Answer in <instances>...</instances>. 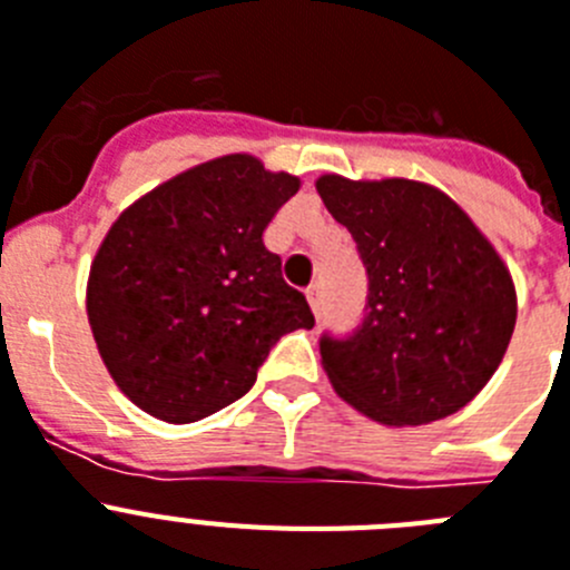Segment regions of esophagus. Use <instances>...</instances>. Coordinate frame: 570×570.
I'll return each mask as SVG.
<instances>
[{"label": "esophagus", "mask_w": 570, "mask_h": 570, "mask_svg": "<svg viewBox=\"0 0 570 570\" xmlns=\"http://www.w3.org/2000/svg\"><path fill=\"white\" fill-rule=\"evenodd\" d=\"M306 301H309V306H313V313L324 315V286L321 284H313L309 289H306Z\"/></svg>", "instance_id": "34e87169"}]
</instances>
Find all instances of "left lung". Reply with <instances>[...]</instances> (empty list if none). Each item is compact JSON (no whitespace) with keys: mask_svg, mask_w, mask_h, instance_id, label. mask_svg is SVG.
I'll use <instances>...</instances> for the list:
<instances>
[{"mask_svg":"<svg viewBox=\"0 0 570 570\" xmlns=\"http://www.w3.org/2000/svg\"><path fill=\"white\" fill-rule=\"evenodd\" d=\"M315 189L353 235L370 281L358 330L321 338L335 393L395 428L462 410L497 373L517 326L502 257L428 183L324 175Z\"/></svg>","mask_w":570,"mask_h":570,"instance_id":"obj_1","label":"left lung"}]
</instances>
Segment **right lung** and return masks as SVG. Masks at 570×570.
Returning <instances> with one entry per match:
<instances>
[{
    "label": "right lung",
    "instance_id": "obj_1",
    "mask_svg": "<svg viewBox=\"0 0 570 570\" xmlns=\"http://www.w3.org/2000/svg\"><path fill=\"white\" fill-rule=\"evenodd\" d=\"M298 177L226 155L142 195L108 229L88 275V324L117 387L189 424L252 390L281 335L313 330L304 292L264 246Z\"/></svg>",
    "mask_w": 570,
    "mask_h": 570
}]
</instances>
